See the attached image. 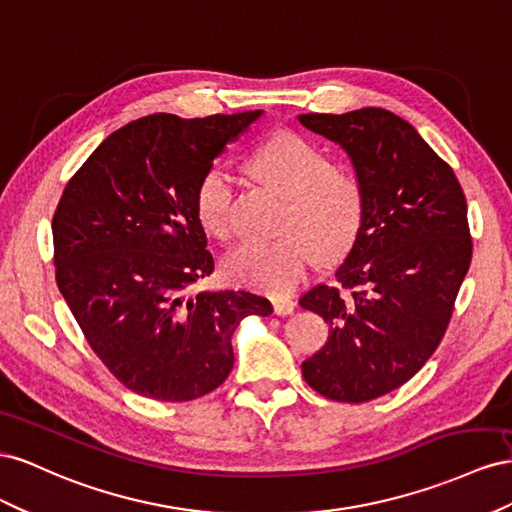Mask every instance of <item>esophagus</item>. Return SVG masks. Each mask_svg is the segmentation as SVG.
Returning <instances> with one entry per match:
<instances>
[{
  "mask_svg": "<svg viewBox=\"0 0 512 512\" xmlns=\"http://www.w3.org/2000/svg\"><path fill=\"white\" fill-rule=\"evenodd\" d=\"M272 306H274V313L276 315H291V313H294V309H296V302L291 300V298H276L272 302Z\"/></svg>",
  "mask_w": 512,
  "mask_h": 512,
  "instance_id": "34e87169",
  "label": "esophagus"
}]
</instances>
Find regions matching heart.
<instances>
[{
  "instance_id": "b5f03b06",
  "label": "heart",
  "mask_w": 512,
  "mask_h": 512,
  "mask_svg": "<svg viewBox=\"0 0 512 512\" xmlns=\"http://www.w3.org/2000/svg\"><path fill=\"white\" fill-rule=\"evenodd\" d=\"M253 171L287 197L283 238L274 242H242L225 255L227 279L285 296L309 272L315 246L321 255L345 253L358 238L364 221V193L349 173L334 171L313 143L279 133L253 154ZM236 175L221 163L206 169L195 191V214L210 236L225 240L233 231Z\"/></svg>"
}]
</instances>
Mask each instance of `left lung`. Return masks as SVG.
<instances>
[{"label":"left lung","instance_id":"left-lung-1","mask_svg":"<svg viewBox=\"0 0 512 512\" xmlns=\"http://www.w3.org/2000/svg\"><path fill=\"white\" fill-rule=\"evenodd\" d=\"M298 120L341 145L364 193L339 285L300 300L330 324L302 375L326 399L364 403L403 386L440 345L472 261L467 203L455 171L399 115L367 107Z\"/></svg>","mask_w":512,"mask_h":512}]
</instances>
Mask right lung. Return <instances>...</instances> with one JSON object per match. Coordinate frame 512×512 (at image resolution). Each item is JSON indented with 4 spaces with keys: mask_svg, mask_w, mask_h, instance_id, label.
<instances>
[{
    "mask_svg": "<svg viewBox=\"0 0 512 512\" xmlns=\"http://www.w3.org/2000/svg\"><path fill=\"white\" fill-rule=\"evenodd\" d=\"M261 115L154 113L115 130L68 180L53 214L55 281L83 337L128 390L193 401L233 369L231 334L272 304L188 287L214 272L195 191Z\"/></svg>",
    "mask_w": 512,
    "mask_h": 512,
    "instance_id": "obj_1",
    "label": "right lung"
}]
</instances>
